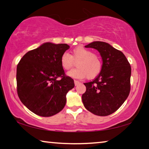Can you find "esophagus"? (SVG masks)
<instances>
[{
    "instance_id": "esophagus-1",
    "label": "esophagus",
    "mask_w": 149,
    "mask_h": 149,
    "mask_svg": "<svg viewBox=\"0 0 149 149\" xmlns=\"http://www.w3.org/2000/svg\"><path fill=\"white\" fill-rule=\"evenodd\" d=\"M74 84H75V86H77V85H78L79 84H80L81 83L79 81H78L77 80H74Z\"/></svg>"
}]
</instances>
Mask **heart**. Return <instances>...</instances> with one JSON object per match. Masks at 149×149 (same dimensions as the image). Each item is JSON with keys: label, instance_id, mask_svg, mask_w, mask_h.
I'll return each mask as SVG.
<instances>
[{"label": "heart", "instance_id": "obj_1", "mask_svg": "<svg viewBox=\"0 0 149 149\" xmlns=\"http://www.w3.org/2000/svg\"><path fill=\"white\" fill-rule=\"evenodd\" d=\"M76 69L68 73V75L73 78L81 79L87 77L93 79L97 77L102 70V60L97 54L83 47H77L72 50L71 55L65 53L60 58V64L63 69L70 70L77 62Z\"/></svg>", "mask_w": 149, "mask_h": 149}]
</instances>
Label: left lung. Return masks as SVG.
<instances>
[{
	"instance_id": "1",
	"label": "left lung",
	"mask_w": 149,
	"mask_h": 149,
	"mask_svg": "<svg viewBox=\"0 0 149 149\" xmlns=\"http://www.w3.org/2000/svg\"><path fill=\"white\" fill-rule=\"evenodd\" d=\"M85 47L97 50L103 64L99 75L84 84L86 91L82 101L89 112L106 116L116 112L129 96L131 65L122 52L107 42L95 41Z\"/></svg>"
}]
</instances>
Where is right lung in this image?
Here are the masks:
<instances>
[{"mask_svg":"<svg viewBox=\"0 0 149 149\" xmlns=\"http://www.w3.org/2000/svg\"><path fill=\"white\" fill-rule=\"evenodd\" d=\"M69 48L67 44L45 42L27 52L17 64V95L34 114L50 117L65 107V95L75 85L60 64V58Z\"/></svg>","mask_w":149,"mask_h":149,"instance_id":"1","label":"right lung"}]
</instances>
